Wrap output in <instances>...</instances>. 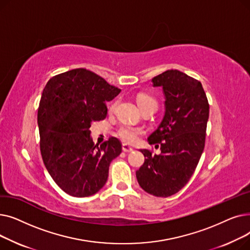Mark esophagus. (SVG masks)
<instances>
[{"label": "esophagus", "mask_w": 250, "mask_h": 250, "mask_svg": "<svg viewBox=\"0 0 250 250\" xmlns=\"http://www.w3.org/2000/svg\"><path fill=\"white\" fill-rule=\"evenodd\" d=\"M133 150H134V148L127 145V144H123V151L124 152H132Z\"/></svg>", "instance_id": "esophagus-1"}]
</instances>
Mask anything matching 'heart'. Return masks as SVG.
<instances>
[{
    "instance_id": "1",
    "label": "heart",
    "mask_w": 250,
    "mask_h": 250,
    "mask_svg": "<svg viewBox=\"0 0 250 250\" xmlns=\"http://www.w3.org/2000/svg\"><path fill=\"white\" fill-rule=\"evenodd\" d=\"M137 102L143 111H146V110L155 111L157 109V106H158V102H157L156 98L146 93L138 94ZM115 104L116 102H114L111 105V109L115 107ZM142 133H143L142 128L136 127V126H130V125H123L120 127V129H118V136H120L125 142H127V143L135 142Z\"/></svg>"
}]
</instances>
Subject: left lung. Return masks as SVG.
<instances>
[{"mask_svg":"<svg viewBox=\"0 0 250 250\" xmlns=\"http://www.w3.org/2000/svg\"><path fill=\"white\" fill-rule=\"evenodd\" d=\"M162 87L165 112L149 136L150 145H160L161 154L141 152L145 162L137 170L140 187L155 196L172 195L185 187L205 148L208 103L202 83L178 70H168L152 79Z\"/></svg>","mask_w":250,"mask_h":250,"instance_id":"1","label":"left lung"}]
</instances>
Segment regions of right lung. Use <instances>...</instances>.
<instances>
[{"label":"right lung","mask_w":250,"mask_h":250,"mask_svg":"<svg viewBox=\"0 0 250 250\" xmlns=\"http://www.w3.org/2000/svg\"><path fill=\"white\" fill-rule=\"evenodd\" d=\"M120 92L86 69L59 74L46 83L37 112L41 152L48 173L65 193L85 198L106 183L122 144L112 137L94 145L90 126L106 117L105 102Z\"/></svg>","instance_id":"add662e5"}]
</instances>
